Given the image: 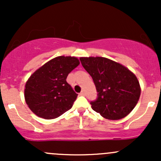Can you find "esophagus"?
Segmentation results:
<instances>
[{"mask_svg": "<svg viewBox=\"0 0 161 161\" xmlns=\"http://www.w3.org/2000/svg\"><path fill=\"white\" fill-rule=\"evenodd\" d=\"M80 95H81V96H85V95H86L85 91H82V92H80Z\"/></svg>", "mask_w": 161, "mask_h": 161, "instance_id": "1", "label": "esophagus"}]
</instances>
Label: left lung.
Masks as SVG:
<instances>
[{"instance_id": "obj_1", "label": "left lung", "mask_w": 161, "mask_h": 161, "mask_svg": "<svg viewBox=\"0 0 161 161\" xmlns=\"http://www.w3.org/2000/svg\"><path fill=\"white\" fill-rule=\"evenodd\" d=\"M80 61L98 92L97 100L90 102L92 110L109 120L127 116L140 97L136 76L122 64L106 58H80Z\"/></svg>"}]
</instances>
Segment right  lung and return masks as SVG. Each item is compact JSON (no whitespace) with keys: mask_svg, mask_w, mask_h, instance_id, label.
I'll return each instance as SVG.
<instances>
[{"mask_svg":"<svg viewBox=\"0 0 161 161\" xmlns=\"http://www.w3.org/2000/svg\"><path fill=\"white\" fill-rule=\"evenodd\" d=\"M79 64L77 58L59 56L37 69L25 83V100L31 111L53 119L70 110L78 94L66 79Z\"/></svg>","mask_w":161,"mask_h":161,"instance_id":"add662e5","label":"right lung"}]
</instances>
